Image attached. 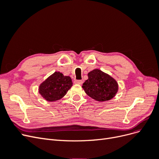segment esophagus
Wrapping results in <instances>:
<instances>
[{"instance_id":"34e87169","label":"esophagus","mask_w":159,"mask_h":159,"mask_svg":"<svg viewBox=\"0 0 159 159\" xmlns=\"http://www.w3.org/2000/svg\"><path fill=\"white\" fill-rule=\"evenodd\" d=\"M74 83L76 84H82V81L81 80H74Z\"/></svg>"}]
</instances>
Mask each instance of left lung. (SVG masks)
Returning <instances> with one entry per match:
<instances>
[{"label":"left lung","mask_w":159,"mask_h":159,"mask_svg":"<svg viewBox=\"0 0 159 159\" xmlns=\"http://www.w3.org/2000/svg\"><path fill=\"white\" fill-rule=\"evenodd\" d=\"M82 88L90 98L98 102H105L112 99L118 90L117 81L108 74L98 69L88 74Z\"/></svg>","instance_id":"1"}]
</instances>
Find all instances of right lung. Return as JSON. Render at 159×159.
<instances>
[{
  "mask_svg": "<svg viewBox=\"0 0 159 159\" xmlns=\"http://www.w3.org/2000/svg\"><path fill=\"white\" fill-rule=\"evenodd\" d=\"M72 85L70 76L56 71L40 85L39 93L48 102H55L63 98Z\"/></svg>",
  "mask_w": 159,
  "mask_h": 159,
  "instance_id": "obj_1",
  "label": "right lung"
}]
</instances>
